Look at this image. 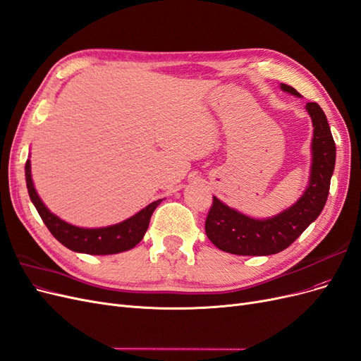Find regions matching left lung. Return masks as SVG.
Wrapping results in <instances>:
<instances>
[{
  "label": "left lung",
  "mask_w": 361,
  "mask_h": 361,
  "mask_svg": "<svg viewBox=\"0 0 361 361\" xmlns=\"http://www.w3.org/2000/svg\"><path fill=\"white\" fill-rule=\"evenodd\" d=\"M281 88L293 96L300 92L286 84ZM313 124L312 166L309 185L288 210L269 219H252L220 202L213 205L205 220V234L220 250L243 257H265L285 250L315 220L327 202L330 180L336 164V144L324 111L315 102L306 103Z\"/></svg>",
  "instance_id": "obj_1"
}]
</instances>
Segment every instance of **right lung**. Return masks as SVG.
<instances>
[{"instance_id": "obj_1", "label": "right lung", "mask_w": 361, "mask_h": 361, "mask_svg": "<svg viewBox=\"0 0 361 361\" xmlns=\"http://www.w3.org/2000/svg\"><path fill=\"white\" fill-rule=\"evenodd\" d=\"M25 180L31 202L37 208V213L40 214L44 225L51 231V234L60 241L63 246L79 253L114 255L133 249L136 244L144 238L149 224V217L161 201L159 200L151 202L149 205L142 208L141 212L117 225L94 229L79 228L64 222V220L51 213L48 210V207L42 202L32 184L30 160H27L25 164Z\"/></svg>"}]
</instances>
